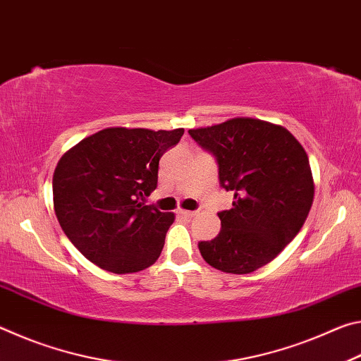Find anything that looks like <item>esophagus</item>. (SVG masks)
<instances>
[{
	"label": "esophagus",
	"mask_w": 361,
	"mask_h": 361,
	"mask_svg": "<svg viewBox=\"0 0 361 361\" xmlns=\"http://www.w3.org/2000/svg\"><path fill=\"white\" fill-rule=\"evenodd\" d=\"M178 213V216H183V218H192V216H195V212H191V210H178L176 212Z\"/></svg>",
	"instance_id": "1"
}]
</instances>
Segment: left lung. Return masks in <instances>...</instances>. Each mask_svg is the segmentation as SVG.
I'll use <instances>...</instances> for the list:
<instances>
[{"mask_svg":"<svg viewBox=\"0 0 361 361\" xmlns=\"http://www.w3.org/2000/svg\"><path fill=\"white\" fill-rule=\"evenodd\" d=\"M216 156L219 183L234 191L232 209L219 212L221 231L200 242L202 258L226 274H250L271 262L301 231L314 202L307 152L285 127L232 118L189 130Z\"/></svg>","mask_w":361,"mask_h":361,"instance_id":"8db88e82","label":"left lung"}]
</instances>
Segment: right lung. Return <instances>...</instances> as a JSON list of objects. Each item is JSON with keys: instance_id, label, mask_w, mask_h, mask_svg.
Here are the masks:
<instances>
[{"instance_id": "right-lung-1", "label": "right lung", "mask_w": 361, "mask_h": 361, "mask_svg": "<svg viewBox=\"0 0 361 361\" xmlns=\"http://www.w3.org/2000/svg\"><path fill=\"white\" fill-rule=\"evenodd\" d=\"M183 133L108 127L60 157L52 178L54 210L90 262L132 274L157 261L175 215L142 200L157 186L159 159Z\"/></svg>"}]
</instances>
